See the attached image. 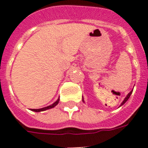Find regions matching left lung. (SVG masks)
I'll use <instances>...</instances> for the list:
<instances>
[{
	"label": "left lung",
	"mask_w": 148,
	"mask_h": 148,
	"mask_svg": "<svg viewBox=\"0 0 148 148\" xmlns=\"http://www.w3.org/2000/svg\"><path fill=\"white\" fill-rule=\"evenodd\" d=\"M132 91H133V90H131V92L129 93L128 95H127V97H125V98H124V101H123V102H122V103H121V106H122V105H123V104H124V103H126V101H127V100H128V99H129V97H130V96H131V94H132ZM82 101H83V102H84V98H83V97H82Z\"/></svg>",
	"instance_id": "obj_1"
}]
</instances>
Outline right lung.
Instances as JSON below:
<instances>
[{"instance_id":"add662e5","label":"right lung","mask_w":148,"mask_h":148,"mask_svg":"<svg viewBox=\"0 0 148 148\" xmlns=\"http://www.w3.org/2000/svg\"><path fill=\"white\" fill-rule=\"evenodd\" d=\"M59 101H60V98H58L57 101L53 103V104H51V105L47 106V107H45V108H40V109H31L32 111H34V112H40V111H44V110H48V109H51V108H54L58 103H59Z\"/></svg>"}]
</instances>
